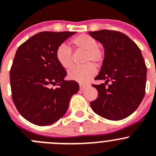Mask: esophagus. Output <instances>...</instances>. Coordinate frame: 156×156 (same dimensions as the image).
<instances>
[{
    "label": "esophagus",
    "mask_w": 156,
    "mask_h": 156,
    "mask_svg": "<svg viewBox=\"0 0 156 156\" xmlns=\"http://www.w3.org/2000/svg\"><path fill=\"white\" fill-rule=\"evenodd\" d=\"M87 87V84L80 83V90H83L85 89Z\"/></svg>",
    "instance_id": "esophagus-1"
}]
</instances>
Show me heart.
<instances>
[{
  "instance_id": "1",
  "label": "heart",
  "mask_w": 156,
  "mask_h": 156,
  "mask_svg": "<svg viewBox=\"0 0 156 156\" xmlns=\"http://www.w3.org/2000/svg\"><path fill=\"white\" fill-rule=\"evenodd\" d=\"M70 42L76 49L86 51L83 62L87 64L71 69L68 73V77L76 82H87L96 74L95 66L90 62H94L98 66L101 65L104 58V51L98 46V40L87 34H81L74 37L71 39ZM55 58L62 68L68 69L72 66V49L66 44H61L57 48Z\"/></svg>"
}]
</instances>
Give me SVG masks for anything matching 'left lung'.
<instances>
[{"instance_id": "1", "label": "left lung", "mask_w": 156, "mask_h": 156, "mask_svg": "<svg viewBox=\"0 0 156 156\" xmlns=\"http://www.w3.org/2000/svg\"><path fill=\"white\" fill-rule=\"evenodd\" d=\"M89 34L104 48L102 67L95 80H105L92 85L98 96L90 106L102 118L122 120L138 108L145 97L147 67L141 50L120 31L100 30ZM108 82L111 83L108 84Z\"/></svg>"}]
</instances>
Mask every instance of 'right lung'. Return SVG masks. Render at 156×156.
I'll return each instance as SVG.
<instances>
[{
  "mask_svg": "<svg viewBox=\"0 0 156 156\" xmlns=\"http://www.w3.org/2000/svg\"><path fill=\"white\" fill-rule=\"evenodd\" d=\"M75 31H42L17 49L10 71L13 102L22 117L34 125L45 126L60 119L73 94L79 90L55 58V51ZM58 87L53 89L52 85Z\"/></svg>",
  "mask_w": 156,
  "mask_h": 156,
  "instance_id": "obj_1",
  "label": "right lung"
}]
</instances>
